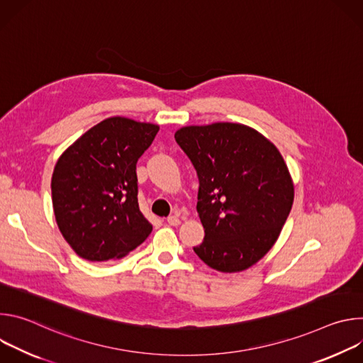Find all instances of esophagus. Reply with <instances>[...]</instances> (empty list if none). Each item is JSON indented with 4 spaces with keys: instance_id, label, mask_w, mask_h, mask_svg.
Segmentation results:
<instances>
[{
    "instance_id": "1",
    "label": "esophagus",
    "mask_w": 363,
    "mask_h": 363,
    "mask_svg": "<svg viewBox=\"0 0 363 363\" xmlns=\"http://www.w3.org/2000/svg\"><path fill=\"white\" fill-rule=\"evenodd\" d=\"M167 223L169 224V225H179V223H181V220H179V217L178 216H169L168 218H167Z\"/></svg>"
}]
</instances>
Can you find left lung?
Returning a JSON list of instances; mask_svg holds the SVG:
<instances>
[{"label":"left lung","instance_id":"left-lung-1","mask_svg":"<svg viewBox=\"0 0 363 363\" xmlns=\"http://www.w3.org/2000/svg\"><path fill=\"white\" fill-rule=\"evenodd\" d=\"M175 140L198 181L196 211L205 237L195 254L214 270L242 272L274 245L294 188L277 147L240 123L186 126Z\"/></svg>","mask_w":363,"mask_h":363}]
</instances>
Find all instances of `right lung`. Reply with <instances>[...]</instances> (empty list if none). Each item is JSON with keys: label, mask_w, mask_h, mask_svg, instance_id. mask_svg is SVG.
<instances>
[{"label": "right lung", "mask_w": 363, "mask_h": 363, "mask_svg": "<svg viewBox=\"0 0 363 363\" xmlns=\"http://www.w3.org/2000/svg\"><path fill=\"white\" fill-rule=\"evenodd\" d=\"M160 126L126 118L101 121L59 158L51 178L57 225L89 262L121 258L152 231L138 203L136 162Z\"/></svg>", "instance_id": "obj_1"}]
</instances>
